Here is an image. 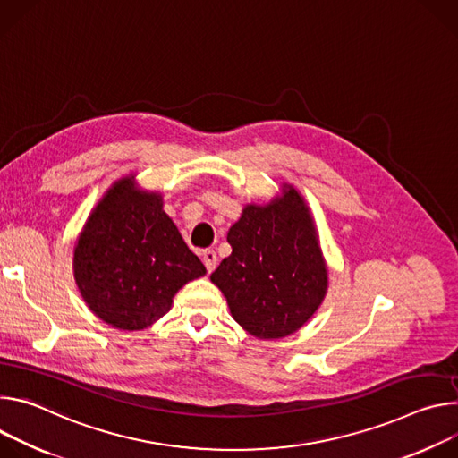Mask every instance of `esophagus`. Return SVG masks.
<instances>
[{
	"mask_svg": "<svg viewBox=\"0 0 458 458\" xmlns=\"http://www.w3.org/2000/svg\"><path fill=\"white\" fill-rule=\"evenodd\" d=\"M201 260H203V264H206L208 273H213V271L216 269L218 260H216V252H215L213 249H206V250H203V252H201Z\"/></svg>",
	"mask_w": 458,
	"mask_h": 458,
	"instance_id": "esophagus-1",
	"label": "esophagus"
}]
</instances>
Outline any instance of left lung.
I'll return each mask as SVG.
<instances>
[{
  "label": "left lung",
  "mask_w": 458,
  "mask_h": 458,
  "mask_svg": "<svg viewBox=\"0 0 458 458\" xmlns=\"http://www.w3.org/2000/svg\"><path fill=\"white\" fill-rule=\"evenodd\" d=\"M227 242L233 252L211 280L247 333L284 338L313 317L326 296L327 269L311 215L293 187L280 201L247 206Z\"/></svg>",
  "instance_id": "left-lung-1"
}]
</instances>
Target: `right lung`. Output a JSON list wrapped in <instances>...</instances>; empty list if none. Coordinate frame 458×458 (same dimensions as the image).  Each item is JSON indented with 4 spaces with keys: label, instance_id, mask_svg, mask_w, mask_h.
Instances as JSON below:
<instances>
[{
    "label": "right lung",
    "instance_id": "1",
    "mask_svg": "<svg viewBox=\"0 0 458 458\" xmlns=\"http://www.w3.org/2000/svg\"><path fill=\"white\" fill-rule=\"evenodd\" d=\"M203 275L160 194L136 191L131 178L98 203L74 249V276L87 306L123 331L162 318L176 291Z\"/></svg>",
    "mask_w": 458,
    "mask_h": 458
}]
</instances>
